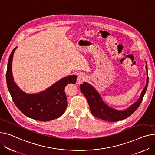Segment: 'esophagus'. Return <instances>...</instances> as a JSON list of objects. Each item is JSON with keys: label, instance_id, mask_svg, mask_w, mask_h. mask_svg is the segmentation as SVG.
<instances>
[{"label": "esophagus", "instance_id": "esophagus-1", "mask_svg": "<svg viewBox=\"0 0 155 155\" xmlns=\"http://www.w3.org/2000/svg\"><path fill=\"white\" fill-rule=\"evenodd\" d=\"M86 80V77L84 74H79L77 77V83L81 84Z\"/></svg>", "mask_w": 155, "mask_h": 155}]
</instances>
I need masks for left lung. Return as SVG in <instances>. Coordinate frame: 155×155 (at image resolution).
<instances>
[{"label":"left lung","instance_id":"obj_1","mask_svg":"<svg viewBox=\"0 0 155 155\" xmlns=\"http://www.w3.org/2000/svg\"><path fill=\"white\" fill-rule=\"evenodd\" d=\"M147 71L148 72L147 66ZM148 84V75L147 77L146 87L143 89L138 100L127 110L124 111L114 110L107 105L101 98L97 90L88 83L85 82V83L81 84L80 88L88 101L90 109L93 115L101 120L110 122H115L128 118L138 109L141 104L144 95L145 94Z\"/></svg>","mask_w":155,"mask_h":155}]
</instances>
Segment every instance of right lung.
I'll list each match as a JSON object with an SVG mask.
<instances>
[{
  "label": "right lung",
  "mask_w": 155,
  "mask_h": 155,
  "mask_svg": "<svg viewBox=\"0 0 155 155\" xmlns=\"http://www.w3.org/2000/svg\"><path fill=\"white\" fill-rule=\"evenodd\" d=\"M16 48L9 56L6 72L7 88L15 105L25 115L36 120L47 121L61 117L67 107L65 88L69 84H75L77 76L61 79L39 94H27L15 84L12 74V60Z\"/></svg>",
  "instance_id": "1"
}]
</instances>
